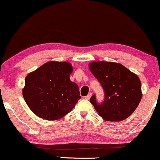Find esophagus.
I'll list each match as a JSON object with an SVG mask.
<instances>
[{
  "instance_id": "1",
  "label": "esophagus",
  "mask_w": 160,
  "mask_h": 160,
  "mask_svg": "<svg viewBox=\"0 0 160 160\" xmlns=\"http://www.w3.org/2000/svg\"><path fill=\"white\" fill-rule=\"evenodd\" d=\"M92 95V94L91 93V92H90V93L88 94V95H87L86 97H84V98H85L86 99H89L90 98H91Z\"/></svg>"
}]
</instances>
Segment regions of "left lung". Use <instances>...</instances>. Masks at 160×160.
<instances>
[{"label":"left lung","mask_w":160,"mask_h":160,"mask_svg":"<svg viewBox=\"0 0 160 160\" xmlns=\"http://www.w3.org/2000/svg\"><path fill=\"white\" fill-rule=\"evenodd\" d=\"M89 67L105 91V100L102 104L97 102L95 95L90 98L99 116L111 122L122 121L130 116L142 97L138 76L115 62L94 61Z\"/></svg>","instance_id":"obj_1"}]
</instances>
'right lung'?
<instances>
[{
  "label": "right lung",
  "mask_w": 160,
  "mask_h": 160,
  "mask_svg": "<svg viewBox=\"0 0 160 160\" xmlns=\"http://www.w3.org/2000/svg\"><path fill=\"white\" fill-rule=\"evenodd\" d=\"M72 72L68 62L49 61L29 73L22 94L30 110L48 120L70 112L81 99L78 85L70 80Z\"/></svg>",
  "instance_id": "obj_1"
}]
</instances>
